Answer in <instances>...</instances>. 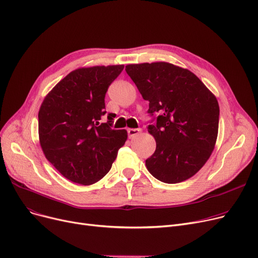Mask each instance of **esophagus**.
I'll return each instance as SVG.
<instances>
[{
	"mask_svg": "<svg viewBox=\"0 0 258 258\" xmlns=\"http://www.w3.org/2000/svg\"><path fill=\"white\" fill-rule=\"evenodd\" d=\"M141 132L140 128H128L127 130V134H128V137L132 139L134 137H136L137 135H139V133Z\"/></svg>",
	"mask_w": 258,
	"mask_h": 258,
	"instance_id": "1",
	"label": "esophagus"
}]
</instances>
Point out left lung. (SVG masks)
<instances>
[{"mask_svg":"<svg viewBox=\"0 0 258 258\" xmlns=\"http://www.w3.org/2000/svg\"><path fill=\"white\" fill-rule=\"evenodd\" d=\"M125 71L150 102L148 113L156 120L148 127L156 151L145 160L147 169L165 183L191 178L215 147L219 122L216 97L192 72L171 63L128 64Z\"/></svg>","mask_w":258,"mask_h":258,"instance_id":"1","label":"left lung"}]
</instances>
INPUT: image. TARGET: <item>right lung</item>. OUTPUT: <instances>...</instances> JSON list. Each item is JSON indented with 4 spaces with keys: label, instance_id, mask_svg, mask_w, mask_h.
<instances>
[{
    "label": "right lung",
    "instance_id": "1",
    "mask_svg": "<svg viewBox=\"0 0 258 258\" xmlns=\"http://www.w3.org/2000/svg\"><path fill=\"white\" fill-rule=\"evenodd\" d=\"M124 65L83 67L55 85L39 110V139L46 159L66 179L83 185L103 178L127 139L113 130L114 115H105L108 86Z\"/></svg>",
    "mask_w": 258,
    "mask_h": 258
}]
</instances>
